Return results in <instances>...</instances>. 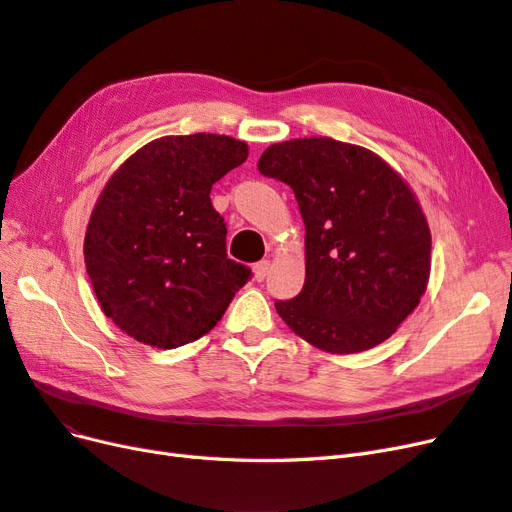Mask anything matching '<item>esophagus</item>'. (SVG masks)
I'll return each instance as SVG.
<instances>
[{
    "label": "esophagus",
    "instance_id": "obj_1",
    "mask_svg": "<svg viewBox=\"0 0 512 512\" xmlns=\"http://www.w3.org/2000/svg\"><path fill=\"white\" fill-rule=\"evenodd\" d=\"M269 271H271V260H260V262H256V265H254V277H256L258 282L265 280V277L269 275Z\"/></svg>",
    "mask_w": 512,
    "mask_h": 512
}]
</instances>
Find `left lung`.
Wrapping results in <instances>:
<instances>
[{"instance_id":"obj_1","label":"left lung","mask_w":512,"mask_h":512,"mask_svg":"<svg viewBox=\"0 0 512 512\" xmlns=\"http://www.w3.org/2000/svg\"><path fill=\"white\" fill-rule=\"evenodd\" d=\"M258 170L290 185L305 224V284L277 314L331 354L389 339L431 271L429 224L406 179L378 153L329 136L275 143Z\"/></svg>"}]
</instances>
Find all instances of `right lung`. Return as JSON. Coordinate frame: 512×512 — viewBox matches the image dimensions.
Segmentation results:
<instances>
[{"instance_id": "1", "label": "right lung", "mask_w": 512, "mask_h": 512, "mask_svg": "<svg viewBox=\"0 0 512 512\" xmlns=\"http://www.w3.org/2000/svg\"><path fill=\"white\" fill-rule=\"evenodd\" d=\"M247 153L226 134L162 136L106 181L85 232V267L102 312L136 342H196L250 280L226 256L224 218L209 198Z\"/></svg>"}]
</instances>
